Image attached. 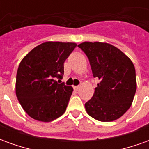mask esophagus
Returning <instances> with one entry per match:
<instances>
[{"mask_svg": "<svg viewBox=\"0 0 149 149\" xmlns=\"http://www.w3.org/2000/svg\"><path fill=\"white\" fill-rule=\"evenodd\" d=\"M73 88H74L75 91H77L80 88V86H73Z\"/></svg>", "mask_w": 149, "mask_h": 149, "instance_id": "esophagus-1", "label": "esophagus"}]
</instances>
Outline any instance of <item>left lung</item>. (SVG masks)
Returning a JSON list of instances; mask_svg holds the SVG:
<instances>
[{"instance_id": "8db88e82", "label": "left lung", "mask_w": 149, "mask_h": 149, "mask_svg": "<svg viewBox=\"0 0 149 149\" xmlns=\"http://www.w3.org/2000/svg\"><path fill=\"white\" fill-rule=\"evenodd\" d=\"M89 60L94 77L100 82L93 97L85 103L88 115L97 120L113 121L130 108L136 90L133 63L108 43L85 41L78 45Z\"/></svg>"}]
</instances>
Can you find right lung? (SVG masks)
<instances>
[{"label": "right lung", "instance_id": "right-lung-1", "mask_svg": "<svg viewBox=\"0 0 149 149\" xmlns=\"http://www.w3.org/2000/svg\"><path fill=\"white\" fill-rule=\"evenodd\" d=\"M77 44L47 41L22 59L16 78V95L30 117L50 122L65 113L73 88L56 81L64 74V63Z\"/></svg>", "mask_w": 149, "mask_h": 149}]
</instances>
